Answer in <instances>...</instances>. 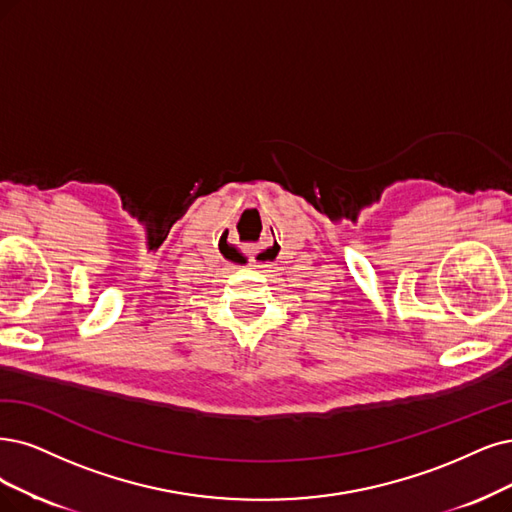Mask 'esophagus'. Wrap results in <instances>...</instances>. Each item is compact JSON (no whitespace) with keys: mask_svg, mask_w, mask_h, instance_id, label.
Instances as JSON below:
<instances>
[{"mask_svg":"<svg viewBox=\"0 0 512 512\" xmlns=\"http://www.w3.org/2000/svg\"><path fill=\"white\" fill-rule=\"evenodd\" d=\"M263 259H266V257H263V255H255V257H253V263H255V266H266V261H263Z\"/></svg>","mask_w":512,"mask_h":512,"instance_id":"esophagus-1","label":"esophagus"}]
</instances>
